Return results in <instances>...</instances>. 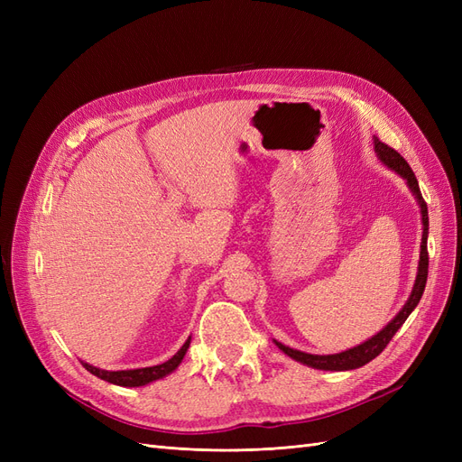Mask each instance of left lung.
Returning a JSON list of instances; mask_svg holds the SVG:
<instances>
[{
	"mask_svg": "<svg viewBox=\"0 0 462 462\" xmlns=\"http://www.w3.org/2000/svg\"><path fill=\"white\" fill-rule=\"evenodd\" d=\"M374 152L377 160H380L385 167H389L391 171H395L397 175H401L407 183L409 190L412 192V197L416 199L418 206H420V216H422V243H420V260H418V272H416V279L411 295L404 302L402 309L399 310V314L389 321V324L377 331L374 337H370L368 341L360 343L348 351L337 353V355H310V353H302L297 351V348L285 346L283 343L273 341L282 351L291 356L292 360L300 362L304 366H310L316 370H331V372H345V370H355L368 365L370 360H374L377 355H380L383 348L387 346V343L391 341V337L399 331V328L407 321V318L411 316V312L416 309L418 302L422 299V292L426 287V279H428V206L420 194V187H418V180L411 170V165L407 163L401 153L393 148H389L387 144H383L380 138L374 136Z\"/></svg>",
	"mask_w": 462,
	"mask_h": 462,
	"instance_id": "obj_1",
	"label": "left lung"
}]
</instances>
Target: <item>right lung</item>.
Instances as JSON below:
<instances>
[{
  "label": "right lung",
  "instance_id": "1",
  "mask_svg": "<svg viewBox=\"0 0 462 462\" xmlns=\"http://www.w3.org/2000/svg\"><path fill=\"white\" fill-rule=\"evenodd\" d=\"M189 345H190V337L185 341V345L180 346L170 360L163 362V365H158V366L136 368V370H117V372L96 368V366L88 365V362H82V366H85L96 377H100V380H104V382L116 383V385H121V387H143V385H148L152 382L162 380V377L175 372L180 362H183V358L189 351Z\"/></svg>",
  "mask_w": 462,
  "mask_h": 462
}]
</instances>
